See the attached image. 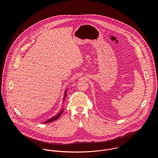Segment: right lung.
Listing matches in <instances>:
<instances>
[{"label": "right lung", "instance_id": "obj_1", "mask_svg": "<svg viewBox=\"0 0 158 158\" xmlns=\"http://www.w3.org/2000/svg\"><path fill=\"white\" fill-rule=\"evenodd\" d=\"M67 91H68V89L66 90L65 91V93H64V100L65 99V97H66V95H67ZM63 111H64V110H63V109H62L61 110V111L60 112V113H58L57 115H55V116H53V117H52V118H50V119H48V120H46L44 122H43V123H49V122H53V121H54V120H57L60 116H61V115L63 114Z\"/></svg>", "mask_w": 158, "mask_h": 158}]
</instances>
